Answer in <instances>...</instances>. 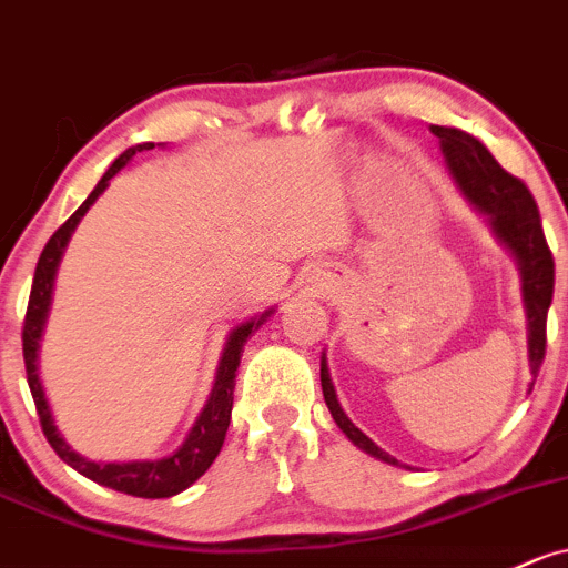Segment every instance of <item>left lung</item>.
<instances>
[{"label":"left lung","mask_w":568,"mask_h":568,"mask_svg":"<svg viewBox=\"0 0 568 568\" xmlns=\"http://www.w3.org/2000/svg\"><path fill=\"white\" fill-rule=\"evenodd\" d=\"M430 132L438 138L442 145L444 162H447L449 175L468 200L479 216L490 224V233L501 243L511 260L517 262L520 271V292H523V308H526V331H528V365L530 374H539V365L545 359L547 344V311L552 303V286H555V262L552 252L545 241V230H541L539 209H536L534 197H530L528 186L520 179L509 175L496 156L479 143L477 138L468 132L455 130V126H436L430 124ZM320 379L322 393H325V404L331 408L335 425L346 433L355 447L368 453L376 460L389 463V466H400L393 455L376 447L363 430L346 417V412L338 404L335 395L331 368H327V357L320 359ZM534 387V384H530ZM528 387V389H530ZM408 468V466H404Z\"/></svg>","instance_id":"8db88e82"}]
</instances>
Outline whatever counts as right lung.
<instances>
[{"label": "right lung", "mask_w": 568, "mask_h": 568, "mask_svg": "<svg viewBox=\"0 0 568 568\" xmlns=\"http://www.w3.org/2000/svg\"><path fill=\"white\" fill-rule=\"evenodd\" d=\"M162 145V143H160ZM154 143H140L126 149L124 154L115 160L111 168L105 170V175L100 179V184L91 189V194L83 200V205L72 213L70 219L51 235V241L42 248L38 260V271H34L32 282V295H29L27 306V320H23V363H27V382L29 389H32L34 406H38L42 433H45L48 444L53 447L67 466L75 468L78 474L97 481V485H105L111 490L126 493V496L138 498H170L184 493L189 485H194L205 471L211 468V463L216 460L219 449H222L224 436H227L230 428V414H233V389H235V371L241 365V355L246 341L252 338V333H257L262 325L273 316L276 306L265 308L262 314L252 316V320H243L230 331L227 341H224L222 357H219L216 376H213V389L205 400L203 412L197 414L194 425L189 428L184 444H181L175 453L156 457V460H126V463H97L83 457L81 453L70 447L64 442V436L59 433L57 423H53L51 404L45 398V389H42L40 379V341L42 333H45L48 311H51L53 303V284H57L59 265H62L64 248L70 243L72 233L81 224V219L87 216V211L97 203L102 192L111 186V179L119 170H124L126 164L132 162V156L140 154V151H151Z\"/></svg>", "instance_id": "obj_1"}]
</instances>
